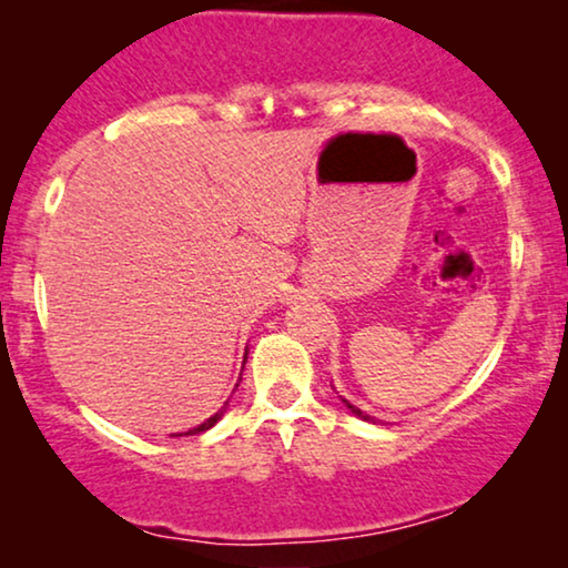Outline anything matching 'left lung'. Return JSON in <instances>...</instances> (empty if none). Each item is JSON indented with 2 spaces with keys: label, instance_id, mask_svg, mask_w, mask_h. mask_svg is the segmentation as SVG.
Returning a JSON list of instances; mask_svg holds the SVG:
<instances>
[{
  "label": "left lung",
  "instance_id": "obj_1",
  "mask_svg": "<svg viewBox=\"0 0 568 568\" xmlns=\"http://www.w3.org/2000/svg\"><path fill=\"white\" fill-rule=\"evenodd\" d=\"M343 403L347 405V410H351V413H355V415H358V418H363V420H372V423H376V418H372V415H366V413H363V410H358V407H355V405H351V403H347V399H343Z\"/></svg>",
  "mask_w": 568,
  "mask_h": 568
}]
</instances>
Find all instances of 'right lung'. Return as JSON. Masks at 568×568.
Instances as JSON below:
<instances>
[{
	"label": "right lung",
	"mask_w": 568,
	"mask_h": 568,
	"mask_svg": "<svg viewBox=\"0 0 568 568\" xmlns=\"http://www.w3.org/2000/svg\"><path fill=\"white\" fill-rule=\"evenodd\" d=\"M244 361H246V358H244ZM225 405H229V403H225ZM225 405L221 407V410H217V413L213 415V418H207L205 423H202V426H196V428H192V430H186V434H176V436H194V434H202V430L213 428V426H215V423L223 418V413H225Z\"/></svg>",
	"instance_id": "right-lung-1"
}]
</instances>
